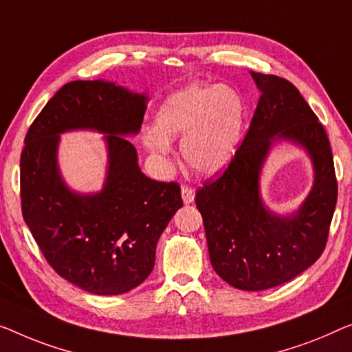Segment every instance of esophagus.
Wrapping results in <instances>:
<instances>
[{
	"mask_svg": "<svg viewBox=\"0 0 352 352\" xmlns=\"http://www.w3.org/2000/svg\"><path fill=\"white\" fill-rule=\"evenodd\" d=\"M194 197H196V191L192 190V188H188V186H183L182 188V201L183 204H191L194 201Z\"/></svg>",
	"mask_w": 352,
	"mask_h": 352,
	"instance_id": "34e87169",
	"label": "esophagus"
}]
</instances>
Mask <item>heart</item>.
Returning a JSON list of instances; mask_svg holds the SVG:
<instances>
[{
    "instance_id": "1",
    "label": "heart",
    "mask_w": 352,
    "mask_h": 352,
    "mask_svg": "<svg viewBox=\"0 0 352 352\" xmlns=\"http://www.w3.org/2000/svg\"><path fill=\"white\" fill-rule=\"evenodd\" d=\"M248 109L242 94L228 85L192 83L169 94L145 128L142 144L166 158L170 140L182 139V156L202 175L221 174L242 150Z\"/></svg>"
}]
</instances>
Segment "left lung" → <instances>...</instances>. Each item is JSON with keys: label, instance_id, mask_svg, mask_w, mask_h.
<instances>
[{"label": "left lung", "instance_id": "8db88e82", "mask_svg": "<svg viewBox=\"0 0 352 352\" xmlns=\"http://www.w3.org/2000/svg\"><path fill=\"white\" fill-rule=\"evenodd\" d=\"M250 74L261 96L242 150L217 182L197 191L196 206L213 270L237 289L264 291L322 254L338 190L327 134L302 94L278 76ZM281 143L302 148L314 167L311 192L286 215L267 206L260 191L266 158Z\"/></svg>", "mask_w": 352, "mask_h": 352}]
</instances>
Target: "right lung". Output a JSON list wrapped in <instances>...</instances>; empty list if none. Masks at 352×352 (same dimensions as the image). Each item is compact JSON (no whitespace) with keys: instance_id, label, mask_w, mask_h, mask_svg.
<instances>
[{"instance_id":"right-lung-1","label":"right lung","mask_w":352,"mask_h":352,"mask_svg":"<svg viewBox=\"0 0 352 352\" xmlns=\"http://www.w3.org/2000/svg\"><path fill=\"white\" fill-rule=\"evenodd\" d=\"M148 94L109 80H74L45 104L20 158L22 212L56 274L96 296H120L146 280L161 234L183 206L177 183L151 180L126 138L142 126ZM102 133L108 169L99 192L67 185L58 164L60 134Z\"/></svg>"}]
</instances>
